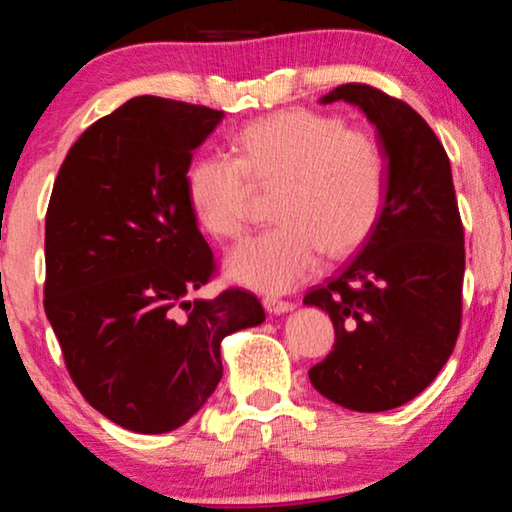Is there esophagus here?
Here are the masks:
<instances>
[{
    "label": "esophagus",
    "mask_w": 512,
    "mask_h": 512,
    "mask_svg": "<svg viewBox=\"0 0 512 512\" xmlns=\"http://www.w3.org/2000/svg\"><path fill=\"white\" fill-rule=\"evenodd\" d=\"M263 307L268 310L270 314H284V312H291L293 303H289V300H279V298H263Z\"/></svg>",
    "instance_id": "obj_1"
}]
</instances>
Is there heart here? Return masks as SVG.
<instances>
[{
    "mask_svg": "<svg viewBox=\"0 0 512 512\" xmlns=\"http://www.w3.org/2000/svg\"><path fill=\"white\" fill-rule=\"evenodd\" d=\"M387 153L370 130L310 109H286L237 132L235 158H198L186 172L195 221L214 237L249 226L254 186L277 188V228L226 256V275L261 293H286L319 268L321 254L340 258L368 240L387 195Z\"/></svg>",
    "mask_w": 512,
    "mask_h": 512,
    "instance_id": "heart-1",
    "label": "heart"
}]
</instances>
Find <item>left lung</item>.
<instances>
[{
  "instance_id": "1",
  "label": "left lung",
  "mask_w": 512,
  "mask_h": 512,
  "mask_svg": "<svg viewBox=\"0 0 512 512\" xmlns=\"http://www.w3.org/2000/svg\"><path fill=\"white\" fill-rule=\"evenodd\" d=\"M340 100L377 128L387 195L359 254L303 298L335 326L333 352L310 368V382L342 408L384 412L422 394L457 345L464 226L450 158L429 123L366 83H345L319 102Z\"/></svg>"
}]
</instances>
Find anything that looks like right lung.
Here are the masks:
<instances>
[{
    "label": "right lung",
    "instance_id": "obj_1",
    "mask_svg": "<svg viewBox=\"0 0 512 512\" xmlns=\"http://www.w3.org/2000/svg\"><path fill=\"white\" fill-rule=\"evenodd\" d=\"M221 118L132 97L76 139L48 202L46 317L83 398L135 433L186 424L221 380V340L265 321L249 291L188 298L214 275V254L186 172Z\"/></svg>",
    "mask_w": 512,
    "mask_h": 512
}]
</instances>
